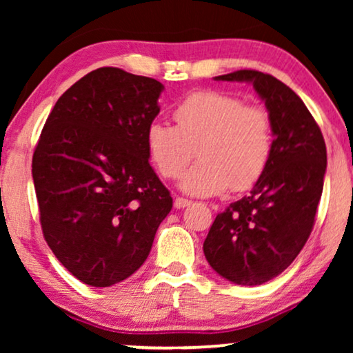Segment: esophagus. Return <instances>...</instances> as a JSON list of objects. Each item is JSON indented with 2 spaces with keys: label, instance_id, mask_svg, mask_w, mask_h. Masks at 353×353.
<instances>
[{
  "label": "esophagus",
  "instance_id": "obj_1",
  "mask_svg": "<svg viewBox=\"0 0 353 353\" xmlns=\"http://www.w3.org/2000/svg\"><path fill=\"white\" fill-rule=\"evenodd\" d=\"M191 204V201L185 199V197H176L175 201H173V205H175V209H185Z\"/></svg>",
  "mask_w": 353,
  "mask_h": 353
}]
</instances>
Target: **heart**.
I'll list each match as a JSON object with an SVG mask.
<instances>
[{"mask_svg":"<svg viewBox=\"0 0 353 353\" xmlns=\"http://www.w3.org/2000/svg\"><path fill=\"white\" fill-rule=\"evenodd\" d=\"M176 127L152 122L146 132L151 161L163 178H181L192 196L220 194L233 185L243 191L267 170L273 152V127L267 110L215 90L188 94L173 109Z\"/></svg>","mask_w":353,"mask_h":353,"instance_id":"1","label":"heart"}]
</instances>
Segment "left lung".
<instances>
[{
  "mask_svg": "<svg viewBox=\"0 0 353 353\" xmlns=\"http://www.w3.org/2000/svg\"><path fill=\"white\" fill-rule=\"evenodd\" d=\"M215 80L252 83L272 119L274 139L267 170L249 196L216 215L204 241L207 262L220 276L257 286L283 273L312 233L326 144L303 101L273 75L236 70Z\"/></svg>",
  "mask_w": 353,
  "mask_h": 353,
  "instance_id": "1",
  "label": "left lung"
}]
</instances>
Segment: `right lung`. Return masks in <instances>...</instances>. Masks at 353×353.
Listing matches in <instances>:
<instances>
[{"label": "right lung", "instance_id": "add662e5", "mask_svg": "<svg viewBox=\"0 0 353 353\" xmlns=\"http://www.w3.org/2000/svg\"><path fill=\"white\" fill-rule=\"evenodd\" d=\"M162 90L149 77L101 67L57 99L38 139L32 175L43 236L88 286L132 276L172 210L146 146Z\"/></svg>", "mask_w": 353, "mask_h": 353}]
</instances>
